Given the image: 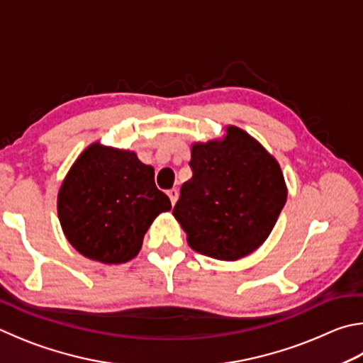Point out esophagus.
I'll list each match as a JSON object with an SVG mask.
<instances>
[{
	"label": "esophagus",
	"mask_w": 363,
	"mask_h": 363,
	"mask_svg": "<svg viewBox=\"0 0 363 363\" xmlns=\"http://www.w3.org/2000/svg\"><path fill=\"white\" fill-rule=\"evenodd\" d=\"M167 194H168V196H169L171 204H174L176 200H177V195H179V192H177V189H169Z\"/></svg>",
	"instance_id": "obj_1"
}]
</instances>
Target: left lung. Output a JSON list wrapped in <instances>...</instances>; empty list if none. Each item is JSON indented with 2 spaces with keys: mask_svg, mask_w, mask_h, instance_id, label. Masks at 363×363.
<instances>
[{
  "mask_svg": "<svg viewBox=\"0 0 363 363\" xmlns=\"http://www.w3.org/2000/svg\"><path fill=\"white\" fill-rule=\"evenodd\" d=\"M189 164L192 177L173 209L189 246L219 260L254 252L287 200L278 162L246 131L228 127L222 141L194 144Z\"/></svg>",
  "mask_w": 363,
  "mask_h": 363,
  "instance_id": "1",
  "label": "left lung"
}]
</instances>
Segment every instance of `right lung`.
<instances>
[{
    "label": "right lung",
    "instance_id": "1",
    "mask_svg": "<svg viewBox=\"0 0 363 363\" xmlns=\"http://www.w3.org/2000/svg\"><path fill=\"white\" fill-rule=\"evenodd\" d=\"M169 209L152 167L98 143L79 155L58 192V219L71 246L103 263L133 259L150 223Z\"/></svg>",
    "mask_w": 363,
    "mask_h": 363
}]
</instances>
